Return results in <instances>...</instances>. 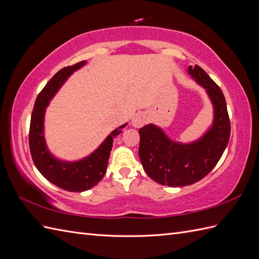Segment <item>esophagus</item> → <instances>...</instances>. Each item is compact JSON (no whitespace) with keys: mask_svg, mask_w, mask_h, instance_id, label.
Here are the masks:
<instances>
[{"mask_svg":"<svg viewBox=\"0 0 259 259\" xmlns=\"http://www.w3.org/2000/svg\"><path fill=\"white\" fill-rule=\"evenodd\" d=\"M148 121V117L146 113H137L135 117L133 118V121H131V124H133L135 128H140L144 124H146V122Z\"/></svg>","mask_w":259,"mask_h":259,"instance_id":"obj_1","label":"esophagus"}]
</instances>
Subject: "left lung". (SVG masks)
<instances>
[{
  "instance_id": "1",
  "label": "left lung",
  "mask_w": 259,
  "mask_h": 259,
  "mask_svg": "<svg viewBox=\"0 0 259 259\" xmlns=\"http://www.w3.org/2000/svg\"><path fill=\"white\" fill-rule=\"evenodd\" d=\"M188 72L207 90L213 104L211 128L199 140L187 145L170 140L155 124L139 129L142 167L152 180L163 186H189L206 177L222 158L230 137L229 115L221 88L199 65H190Z\"/></svg>"
}]
</instances>
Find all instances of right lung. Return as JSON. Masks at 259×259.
Returning a JSON list of instances; mask_svg holds the SVG:
<instances>
[{
  "label": "right lung",
  "instance_id": "right-lung-1",
  "mask_svg": "<svg viewBox=\"0 0 259 259\" xmlns=\"http://www.w3.org/2000/svg\"><path fill=\"white\" fill-rule=\"evenodd\" d=\"M84 64L85 61H81L70 67H65L54 74L53 78L48 82L36 97L29 131L30 152L38 171L53 185L67 191L74 192L90 189L103 178L107 171L113 139L122 133V129L125 126L123 124L113 130L95 152L80 161H60L49 152L43 136V119H45L46 108L60 87L68 79V76Z\"/></svg>",
  "mask_w": 259,
  "mask_h": 259
}]
</instances>
